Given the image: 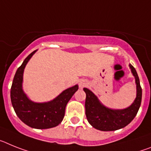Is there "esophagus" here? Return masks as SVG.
Returning <instances> with one entry per match:
<instances>
[{"label": "esophagus", "instance_id": "34e87169", "mask_svg": "<svg viewBox=\"0 0 151 151\" xmlns=\"http://www.w3.org/2000/svg\"><path fill=\"white\" fill-rule=\"evenodd\" d=\"M86 85H87V83H86V81H85V80H81V81H80V83H79V86H80V88H83L84 86H86Z\"/></svg>", "mask_w": 151, "mask_h": 151}]
</instances>
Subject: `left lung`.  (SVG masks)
<instances>
[{
    "mask_svg": "<svg viewBox=\"0 0 151 151\" xmlns=\"http://www.w3.org/2000/svg\"><path fill=\"white\" fill-rule=\"evenodd\" d=\"M136 83V98L130 106L123 109H112L105 106L95 94L87 88H83L86 93L85 109L87 121L96 129L109 132L121 129L128 125L138 112L141 103V90L138 75L135 68L129 64Z\"/></svg>",
    "mask_w": 151,
    "mask_h": 151,
    "instance_id": "8db88e82",
    "label": "left lung"
}]
</instances>
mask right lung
<instances>
[{"label":"right lung","instance_id":"1","mask_svg":"<svg viewBox=\"0 0 151 151\" xmlns=\"http://www.w3.org/2000/svg\"><path fill=\"white\" fill-rule=\"evenodd\" d=\"M36 51L29 54L18 68L10 89V99L16 114L23 123L32 128L47 129L57 126L62 122L67 104L78 90V85L66 89L48 102L36 103L29 99L23 90V72Z\"/></svg>","mask_w":151,"mask_h":151}]
</instances>
